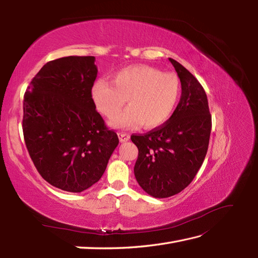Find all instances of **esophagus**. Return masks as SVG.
Here are the masks:
<instances>
[{
  "instance_id": "esophagus-1",
  "label": "esophagus",
  "mask_w": 258,
  "mask_h": 258,
  "mask_svg": "<svg viewBox=\"0 0 258 258\" xmlns=\"http://www.w3.org/2000/svg\"><path fill=\"white\" fill-rule=\"evenodd\" d=\"M117 135H118V139H119V141L122 142H127V141H130V135L127 134V133H123V132H119V133H117Z\"/></svg>"
}]
</instances>
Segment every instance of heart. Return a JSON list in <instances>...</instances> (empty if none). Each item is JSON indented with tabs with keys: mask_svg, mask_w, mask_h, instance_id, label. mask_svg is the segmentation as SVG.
<instances>
[{
	"mask_svg": "<svg viewBox=\"0 0 258 258\" xmlns=\"http://www.w3.org/2000/svg\"><path fill=\"white\" fill-rule=\"evenodd\" d=\"M180 94L178 78L147 65H134L117 71L111 82L97 79L91 87V98L104 117L113 119L122 108L129 107L111 125L118 128H156L171 117Z\"/></svg>",
	"mask_w": 258,
	"mask_h": 258,
	"instance_id": "b5f03b06",
	"label": "heart"
}]
</instances>
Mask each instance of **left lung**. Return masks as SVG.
I'll return each instance as SVG.
<instances>
[{
	"label": "left lung",
	"instance_id": "8db88e82",
	"mask_svg": "<svg viewBox=\"0 0 258 258\" xmlns=\"http://www.w3.org/2000/svg\"><path fill=\"white\" fill-rule=\"evenodd\" d=\"M182 85V95L172 116L160 127L132 135L139 157L135 178L156 199L178 194L190 184L206 156L212 116L206 93L195 76L173 58Z\"/></svg>",
	"mask_w": 258,
	"mask_h": 258
}]
</instances>
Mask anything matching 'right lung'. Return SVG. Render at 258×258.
<instances>
[{
  "mask_svg": "<svg viewBox=\"0 0 258 258\" xmlns=\"http://www.w3.org/2000/svg\"><path fill=\"white\" fill-rule=\"evenodd\" d=\"M94 56L47 62L23 101L26 149L41 176L55 187L81 193L100 180L117 134L106 127L91 98L97 76Z\"/></svg>",
  "mask_w": 258,
  "mask_h": 258,
  "instance_id": "add662e5",
  "label": "right lung"
}]
</instances>
